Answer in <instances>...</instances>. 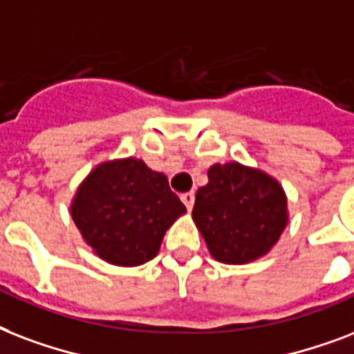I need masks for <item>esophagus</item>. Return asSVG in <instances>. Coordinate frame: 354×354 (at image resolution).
<instances>
[{
	"label": "esophagus",
	"mask_w": 354,
	"mask_h": 354,
	"mask_svg": "<svg viewBox=\"0 0 354 354\" xmlns=\"http://www.w3.org/2000/svg\"><path fill=\"white\" fill-rule=\"evenodd\" d=\"M180 199H183V203L186 205V208H188V210H192V207H194V201H196V194H194V192H186V194H183V196H180Z\"/></svg>",
	"instance_id": "obj_1"
}]
</instances>
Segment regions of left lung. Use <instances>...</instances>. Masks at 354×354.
Listing matches in <instances>:
<instances>
[{"label":"left lung","instance_id":"left-lung-1","mask_svg":"<svg viewBox=\"0 0 354 354\" xmlns=\"http://www.w3.org/2000/svg\"><path fill=\"white\" fill-rule=\"evenodd\" d=\"M210 254L223 264H245L270 251L286 227V196L259 169L214 164L192 210Z\"/></svg>","mask_w":354,"mask_h":354}]
</instances>
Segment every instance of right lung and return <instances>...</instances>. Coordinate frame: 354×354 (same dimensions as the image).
<instances>
[{"label": "right lung", "mask_w": 354, "mask_h": 354, "mask_svg": "<svg viewBox=\"0 0 354 354\" xmlns=\"http://www.w3.org/2000/svg\"><path fill=\"white\" fill-rule=\"evenodd\" d=\"M185 212L166 175L136 158L100 164L72 205L86 243L116 266H138L157 257L166 231Z\"/></svg>", "instance_id": "1"}]
</instances>
